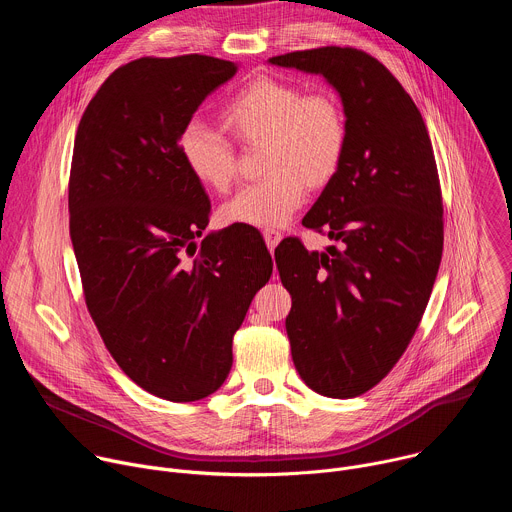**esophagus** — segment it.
I'll return each mask as SVG.
<instances>
[{
	"label": "esophagus",
	"instance_id": "esophagus-1",
	"mask_svg": "<svg viewBox=\"0 0 512 512\" xmlns=\"http://www.w3.org/2000/svg\"><path fill=\"white\" fill-rule=\"evenodd\" d=\"M263 239H265L269 251H273V249L277 247V243L281 241V233H279V231H273V229H265V231H263Z\"/></svg>",
	"mask_w": 512,
	"mask_h": 512
}]
</instances>
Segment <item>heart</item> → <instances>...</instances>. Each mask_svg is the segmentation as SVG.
<instances>
[{"instance_id":"heart-1","label":"heart","mask_w":512,"mask_h":512,"mask_svg":"<svg viewBox=\"0 0 512 512\" xmlns=\"http://www.w3.org/2000/svg\"><path fill=\"white\" fill-rule=\"evenodd\" d=\"M225 127L247 148H263L265 180L243 188L221 208L229 225L277 229L291 221L310 188L326 186L340 170L348 145V123L340 101L326 93H304L298 85L259 77L241 89L221 113ZM178 148L192 176L227 192L239 178L233 143L204 123H188Z\"/></svg>"}]
</instances>
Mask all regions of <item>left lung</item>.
<instances>
[{
  "instance_id": "left-lung-1",
  "label": "left lung",
  "mask_w": 512,
  "mask_h": 512,
  "mask_svg": "<svg viewBox=\"0 0 512 512\" xmlns=\"http://www.w3.org/2000/svg\"><path fill=\"white\" fill-rule=\"evenodd\" d=\"M269 62L322 75L344 107V162L302 221L338 245L318 253L289 237L275 263L302 381L326 397H358L409 346L440 269L444 204L431 139L413 99L367 52L324 46Z\"/></svg>"
}]
</instances>
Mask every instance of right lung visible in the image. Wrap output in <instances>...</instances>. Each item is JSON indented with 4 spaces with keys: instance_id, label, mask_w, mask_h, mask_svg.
Instances as JSON below:
<instances>
[{
    "instance_id": "add662e5",
    "label": "right lung",
    "mask_w": 512,
    "mask_h": 512,
    "mask_svg": "<svg viewBox=\"0 0 512 512\" xmlns=\"http://www.w3.org/2000/svg\"><path fill=\"white\" fill-rule=\"evenodd\" d=\"M235 72L204 54L127 62L91 99L72 152L70 241L89 314L121 371L174 403L225 383L233 336L273 271L253 227L195 243L210 200L178 139Z\"/></svg>"
}]
</instances>
